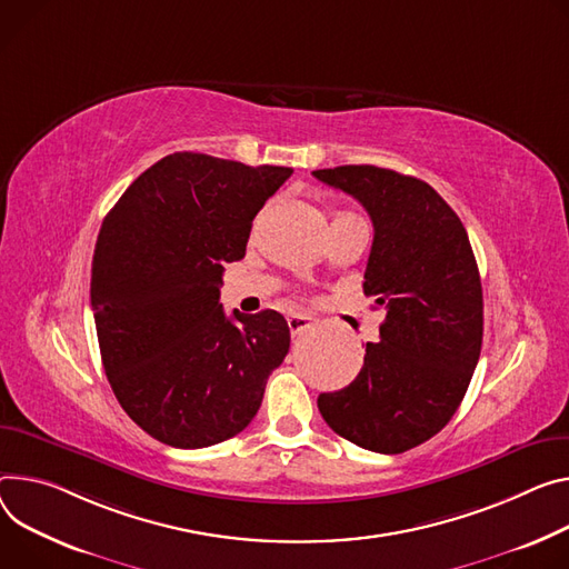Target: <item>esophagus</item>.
Wrapping results in <instances>:
<instances>
[{"label": "esophagus", "mask_w": 569, "mask_h": 569, "mask_svg": "<svg viewBox=\"0 0 569 569\" xmlns=\"http://www.w3.org/2000/svg\"><path fill=\"white\" fill-rule=\"evenodd\" d=\"M288 327H290V333L297 336V333H303L306 329L313 327V318L311 316H303V313H295L288 318Z\"/></svg>", "instance_id": "esophagus-1"}]
</instances>
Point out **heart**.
<instances>
[{"label": "heart", "mask_w": 569, "mask_h": 569, "mask_svg": "<svg viewBox=\"0 0 569 569\" xmlns=\"http://www.w3.org/2000/svg\"><path fill=\"white\" fill-rule=\"evenodd\" d=\"M338 216H345V211H342V213H338ZM338 216H336V218H338Z\"/></svg>", "instance_id": "b5f03b06"}]
</instances>
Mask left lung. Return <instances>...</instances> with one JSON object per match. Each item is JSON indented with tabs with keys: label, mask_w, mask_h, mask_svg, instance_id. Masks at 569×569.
Returning <instances> with one entry per match:
<instances>
[{
	"label": "left lung",
	"mask_w": 569,
	"mask_h": 569,
	"mask_svg": "<svg viewBox=\"0 0 569 569\" xmlns=\"http://www.w3.org/2000/svg\"><path fill=\"white\" fill-rule=\"evenodd\" d=\"M363 203L375 240L363 292L386 308L358 377L322 392L325 422L345 440L401 453L433 438L460 406L483 340L477 258L451 206L425 181L377 166L316 170Z\"/></svg>",
	"instance_id": "obj_1"
}]
</instances>
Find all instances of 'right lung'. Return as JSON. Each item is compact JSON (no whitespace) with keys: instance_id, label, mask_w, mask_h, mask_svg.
I'll use <instances>...</instances> for the list:
<instances>
[{"instance_id":"right-lung-1","label":"right lung","mask_w":569,"mask_h":569,"mask_svg":"<svg viewBox=\"0 0 569 569\" xmlns=\"http://www.w3.org/2000/svg\"><path fill=\"white\" fill-rule=\"evenodd\" d=\"M290 174L177 151L101 222L90 277L101 363L127 416L159 442L201 449L238 436L283 363L286 318L272 308L229 318L220 283Z\"/></svg>"}]
</instances>
